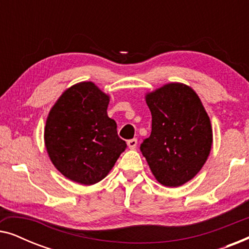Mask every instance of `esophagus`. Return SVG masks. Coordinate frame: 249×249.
<instances>
[{
    "label": "esophagus",
    "instance_id": "esophagus-1",
    "mask_svg": "<svg viewBox=\"0 0 249 249\" xmlns=\"http://www.w3.org/2000/svg\"><path fill=\"white\" fill-rule=\"evenodd\" d=\"M128 147L130 149H135L136 146H137V138H132V139H129L128 141Z\"/></svg>",
    "mask_w": 249,
    "mask_h": 249
}]
</instances>
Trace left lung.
I'll return each instance as SVG.
<instances>
[{
  "label": "left lung",
  "mask_w": 249,
  "mask_h": 249,
  "mask_svg": "<svg viewBox=\"0 0 249 249\" xmlns=\"http://www.w3.org/2000/svg\"><path fill=\"white\" fill-rule=\"evenodd\" d=\"M152 132L141 144L151 171L163 186L179 187L193 179L209 158L211 121L199 97L183 84L164 85L146 95Z\"/></svg>",
  "instance_id": "1"
}]
</instances>
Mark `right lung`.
Listing matches in <instances>:
<instances>
[{"label":"right lung","mask_w":249,"mask_h":249,"mask_svg":"<svg viewBox=\"0 0 249 249\" xmlns=\"http://www.w3.org/2000/svg\"><path fill=\"white\" fill-rule=\"evenodd\" d=\"M108 96L95 84L70 87L46 120L45 146L54 166L68 179L94 185L104 179L127 147L107 117Z\"/></svg>","instance_id":"add662e5"}]
</instances>
